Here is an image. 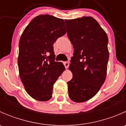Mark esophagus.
I'll list each match as a JSON object with an SVG mask.
<instances>
[{
    "label": "esophagus",
    "mask_w": 126,
    "mask_h": 126,
    "mask_svg": "<svg viewBox=\"0 0 126 126\" xmlns=\"http://www.w3.org/2000/svg\"><path fill=\"white\" fill-rule=\"evenodd\" d=\"M63 64H64V66H65L66 69H67V68H68V66H69V62H63Z\"/></svg>",
    "instance_id": "esophagus-1"
}]
</instances>
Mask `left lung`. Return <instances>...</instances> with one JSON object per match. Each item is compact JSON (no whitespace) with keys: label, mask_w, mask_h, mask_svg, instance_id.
I'll use <instances>...</instances> for the list:
<instances>
[{"label":"left lung","mask_w":126,"mask_h":126,"mask_svg":"<svg viewBox=\"0 0 126 126\" xmlns=\"http://www.w3.org/2000/svg\"><path fill=\"white\" fill-rule=\"evenodd\" d=\"M68 38L73 45L68 82V94L75 102L95 96L105 82L109 58L107 35L92 17L64 20Z\"/></svg>","instance_id":"8db88e82"}]
</instances>
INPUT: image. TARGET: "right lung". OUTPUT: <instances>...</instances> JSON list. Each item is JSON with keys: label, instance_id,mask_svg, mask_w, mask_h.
<instances>
[{"label": "right lung", "instance_id": "add662e5", "mask_svg": "<svg viewBox=\"0 0 126 126\" xmlns=\"http://www.w3.org/2000/svg\"><path fill=\"white\" fill-rule=\"evenodd\" d=\"M66 32L63 19L41 15L32 20L21 35L19 76L27 93L37 101L51 98L53 85L65 69L62 62L55 61L53 45Z\"/></svg>", "mask_w": 126, "mask_h": 126}]
</instances>
